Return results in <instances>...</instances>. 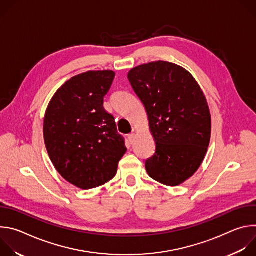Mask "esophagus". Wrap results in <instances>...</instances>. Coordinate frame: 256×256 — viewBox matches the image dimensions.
Returning a JSON list of instances; mask_svg holds the SVG:
<instances>
[{"label":"esophagus","instance_id":"34e87169","mask_svg":"<svg viewBox=\"0 0 256 256\" xmlns=\"http://www.w3.org/2000/svg\"><path fill=\"white\" fill-rule=\"evenodd\" d=\"M128 142H130V144H132V142H134V134H128Z\"/></svg>","mask_w":256,"mask_h":256}]
</instances>
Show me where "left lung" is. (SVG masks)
Returning a JSON list of instances; mask_svg holds the SVG:
<instances>
[{
  "mask_svg": "<svg viewBox=\"0 0 256 256\" xmlns=\"http://www.w3.org/2000/svg\"><path fill=\"white\" fill-rule=\"evenodd\" d=\"M128 78L146 107L156 142L146 170L160 184L177 186L196 173L208 151L212 124L206 99L190 72L172 62L140 64Z\"/></svg>",
  "mask_w": 256,
  "mask_h": 256,
  "instance_id": "8db88e82",
  "label": "left lung"
}]
</instances>
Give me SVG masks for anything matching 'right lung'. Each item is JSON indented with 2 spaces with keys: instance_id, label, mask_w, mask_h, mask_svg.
I'll list each match as a JSON object with an SVG mask.
<instances>
[{
  "instance_id": "add662e5",
  "label": "right lung",
  "mask_w": 256,
  "mask_h": 256,
  "mask_svg": "<svg viewBox=\"0 0 256 256\" xmlns=\"http://www.w3.org/2000/svg\"><path fill=\"white\" fill-rule=\"evenodd\" d=\"M114 76L112 70H89L72 77L46 109L44 136L48 156L58 172L82 190L110 181L126 152L114 116L103 107Z\"/></svg>"
}]
</instances>
